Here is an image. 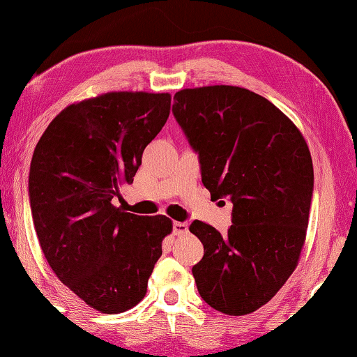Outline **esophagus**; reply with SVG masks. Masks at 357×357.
<instances>
[{
    "label": "esophagus",
    "mask_w": 357,
    "mask_h": 357,
    "mask_svg": "<svg viewBox=\"0 0 357 357\" xmlns=\"http://www.w3.org/2000/svg\"><path fill=\"white\" fill-rule=\"evenodd\" d=\"M173 232H174V236H184V234H188L189 232L188 222L174 221L173 222Z\"/></svg>",
    "instance_id": "esophagus-1"
}]
</instances>
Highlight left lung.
Here are the masks:
<instances>
[{
	"mask_svg": "<svg viewBox=\"0 0 357 357\" xmlns=\"http://www.w3.org/2000/svg\"><path fill=\"white\" fill-rule=\"evenodd\" d=\"M172 112L199 155L202 183L234 205L226 234L189 226L204 243L197 290L213 310L250 314L296 268L314 189L310 149L274 104L243 88L181 89Z\"/></svg>",
	"mask_w": 357,
	"mask_h": 357,
	"instance_id": "obj_1",
	"label": "left lung"
}]
</instances>
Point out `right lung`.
Masks as SVG:
<instances>
[{
    "mask_svg": "<svg viewBox=\"0 0 357 357\" xmlns=\"http://www.w3.org/2000/svg\"><path fill=\"white\" fill-rule=\"evenodd\" d=\"M169 94L107 93L72 104L35 147L29 199L43 253L63 285L107 314L136 306L172 232L167 216L114 205L169 115Z\"/></svg>",
    "mask_w": 357,
    "mask_h": 357,
    "instance_id": "1",
    "label": "right lung"
}]
</instances>
